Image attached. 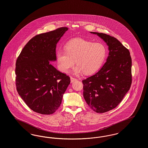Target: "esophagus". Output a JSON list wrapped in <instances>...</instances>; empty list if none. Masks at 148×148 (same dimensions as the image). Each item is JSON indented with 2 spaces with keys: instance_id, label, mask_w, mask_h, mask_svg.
Masks as SVG:
<instances>
[{
  "instance_id": "1",
  "label": "esophagus",
  "mask_w": 148,
  "mask_h": 148,
  "mask_svg": "<svg viewBox=\"0 0 148 148\" xmlns=\"http://www.w3.org/2000/svg\"><path fill=\"white\" fill-rule=\"evenodd\" d=\"M76 80H77V79H75V78H74V77H71V83H73V82H74L75 81H76Z\"/></svg>"
}]
</instances>
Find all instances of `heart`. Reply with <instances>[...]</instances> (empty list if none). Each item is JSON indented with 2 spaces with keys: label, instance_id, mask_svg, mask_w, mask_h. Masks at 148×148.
Here are the masks:
<instances>
[{
  "label": "heart",
  "instance_id": "heart-1",
  "mask_svg": "<svg viewBox=\"0 0 148 148\" xmlns=\"http://www.w3.org/2000/svg\"><path fill=\"white\" fill-rule=\"evenodd\" d=\"M106 53L105 46L100 42H92L83 39H74L65 46V50H58L56 59L59 69L68 72L75 63L73 73L80 75L84 72L91 74L98 70Z\"/></svg>",
  "mask_w": 148,
  "mask_h": 148
}]
</instances>
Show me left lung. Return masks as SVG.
<instances>
[{
    "instance_id": "8db88e82",
    "label": "left lung",
    "mask_w": 148,
    "mask_h": 148,
    "mask_svg": "<svg viewBox=\"0 0 148 148\" xmlns=\"http://www.w3.org/2000/svg\"><path fill=\"white\" fill-rule=\"evenodd\" d=\"M97 34L108 46L105 64L94 75L82 81L83 96L94 112L106 113L116 107L132 84V58L129 50L115 38L104 33Z\"/></svg>"
}]
</instances>
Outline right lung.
Here are the masks:
<instances>
[{
	"label": "right lung",
	"instance_id": "right-lung-1",
	"mask_svg": "<svg viewBox=\"0 0 148 148\" xmlns=\"http://www.w3.org/2000/svg\"><path fill=\"white\" fill-rule=\"evenodd\" d=\"M68 30L62 27L36 35L25 45L16 60L17 92L36 113H54L71 83L69 76L50 64L56 61V44Z\"/></svg>",
	"mask_w": 148,
	"mask_h": 148
}]
</instances>
